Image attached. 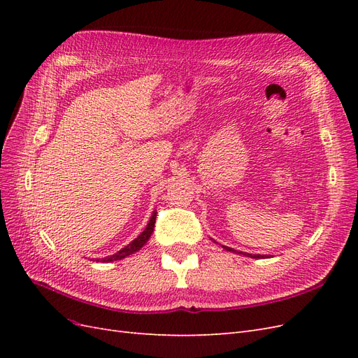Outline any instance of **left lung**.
Segmentation results:
<instances>
[{
  "instance_id": "8db88e82",
  "label": "left lung",
  "mask_w": 358,
  "mask_h": 358,
  "mask_svg": "<svg viewBox=\"0 0 358 358\" xmlns=\"http://www.w3.org/2000/svg\"><path fill=\"white\" fill-rule=\"evenodd\" d=\"M213 241V239H212ZM215 242V241H213ZM216 243V242H215ZM225 251L229 252H233V254H239V255H245V257H249V258H268L267 255H262V254H248V252H242V251H237V249L234 248H230V246H225V245H221Z\"/></svg>"
}]
</instances>
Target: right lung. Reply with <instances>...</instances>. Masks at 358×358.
<instances>
[{"instance_id":"right-lung-1","label":"right lung","mask_w":358,"mask_h":358,"mask_svg":"<svg viewBox=\"0 0 358 358\" xmlns=\"http://www.w3.org/2000/svg\"><path fill=\"white\" fill-rule=\"evenodd\" d=\"M155 220H157V210H154L152 215H150V220H149V222L146 225V229L142 233H140L131 243H128L127 246H124L121 251H117L116 254L109 255V257H104V258H99V259H96V262H103V263L117 262V259H122V258H125L128 255H131V254L140 251V249H142L146 245V242L149 241V237L152 236L154 227H155Z\"/></svg>"}]
</instances>
